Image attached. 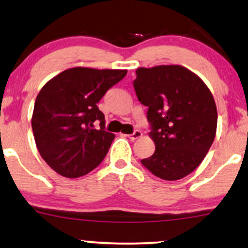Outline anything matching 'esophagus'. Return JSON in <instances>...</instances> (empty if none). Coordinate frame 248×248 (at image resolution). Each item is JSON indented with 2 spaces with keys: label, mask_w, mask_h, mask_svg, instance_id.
Wrapping results in <instances>:
<instances>
[{
  "label": "esophagus",
  "mask_w": 248,
  "mask_h": 248,
  "mask_svg": "<svg viewBox=\"0 0 248 248\" xmlns=\"http://www.w3.org/2000/svg\"><path fill=\"white\" fill-rule=\"evenodd\" d=\"M142 136V132L140 130H136L135 132L131 133V135H129V138L131 139V140H136V139L140 138V137Z\"/></svg>",
  "instance_id": "obj_1"
}]
</instances>
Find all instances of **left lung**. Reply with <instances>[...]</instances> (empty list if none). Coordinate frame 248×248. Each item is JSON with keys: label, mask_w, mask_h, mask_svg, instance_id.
<instances>
[{"label": "left lung", "mask_w": 248, "mask_h": 248, "mask_svg": "<svg viewBox=\"0 0 248 248\" xmlns=\"http://www.w3.org/2000/svg\"><path fill=\"white\" fill-rule=\"evenodd\" d=\"M133 81L139 102L148 108V136L155 152L141 164L162 180L194 171L214 142L217 108L206 84L179 65L138 68Z\"/></svg>", "instance_id": "8db88e82"}]
</instances>
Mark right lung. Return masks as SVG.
<instances>
[{"instance_id": "1", "label": "right lung", "mask_w": 248, "mask_h": 248, "mask_svg": "<svg viewBox=\"0 0 248 248\" xmlns=\"http://www.w3.org/2000/svg\"><path fill=\"white\" fill-rule=\"evenodd\" d=\"M126 73L74 67L51 78L40 90L32 131L40 155L58 174L69 179L83 176L106 158L115 135L106 131L97 103Z\"/></svg>"}]
</instances>
